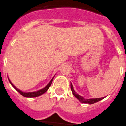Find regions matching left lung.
Returning a JSON list of instances; mask_svg holds the SVG:
<instances>
[{
	"instance_id": "left-lung-1",
	"label": "left lung",
	"mask_w": 126,
	"mask_h": 126,
	"mask_svg": "<svg viewBox=\"0 0 126 126\" xmlns=\"http://www.w3.org/2000/svg\"><path fill=\"white\" fill-rule=\"evenodd\" d=\"M71 90H72V92H73V95L75 96V97H77L78 99L81 101L83 103H88V104H93L95 103H97V102L101 100H102L103 99L104 97L102 98H96V99H84V97H82V96H80L79 94H77L76 92H75V90L73 89V86L72 85V84H71Z\"/></svg>"
}]
</instances>
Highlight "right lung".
I'll use <instances>...</instances> for the list:
<instances>
[{"label":"right lung","mask_w":126,"mask_h":126,"mask_svg":"<svg viewBox=\"0 0 126 126\" xmlns=\"http://www.w3.org/2000/svg\"><path fill=\"white\" fill-rule=\"evenodd\" d=\"M53 79H51V81L49 82V83L48 84H47V86H46L45 88H44L43 89H42V90H38V91H37V92H27V93H25V92H21V90H18L17 88H16L14 85H13V84L10 82V80H9V81H10V82L11 85L14 87V88L16 89V90L17 91V92L19 93V94L21 95H23V97H38V96H40L42 94H43L44 93H45L46 91H47L48 89H49V88L50 87V86H51V83H52V81H53Z\"/></svg>","instance_id":"right-lung-1"}]
</instances>
